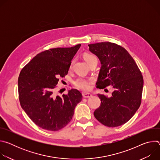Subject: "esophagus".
<instances>
[{"label":"esophagus","instance_id":"1","mask_svg":"<svg viewBox=\"0 0 160 160\" xmlns=\"http://www.w3.org/2000/svg\"><path fill=\"white\" fill-rule=\"evenodd\" d=\"M83 97L85 98H91V97H92V94H90V93L87 92V93H84V94H83Z\"/></svg>","mask_w":160,"mask_h":160}]
</instances>
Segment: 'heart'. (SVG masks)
<instances>
[{
    "label": "heart",
    "instance_id": "heart-1",
    "mask_svg": "<svg viewBox=\"0 0 160 160\" xmlns=\"http://www.w3.org/2000/svg\"><path fill=\"white\" fill-rule=\"evenodd\" d=\"M83 58H84L85 60L86 61V62L88 64L89 62H90L96 59V58L95 56H94L93 55L89 54H85L84 56H83ZM73 63V61H72L71 62L70 66V68H72ZM92 82V79H87V78H85L80 77V78H78L75 81V85L77 87H78V88H80L81 90H88L90 89V84Z\"/></svg>",
    "mask_w": 160,
    "mask_h": 160
}]
</instances>
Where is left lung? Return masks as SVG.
Instances as JSON below:
<instances>
[{
	"label": "left lung",
	"instance_id": "obj_1",
	"mask_svg": "<svg viewBox=\"0 0 160 160\" xmlns=\"http://www.w3.org/2000/svg\"><path fill=\"white\" fill-rule=\"evenodd\" d=\"M88 45L101 64L97 87L111 85L115 89L109 98L98 94L101 103L94 115L105 126L122 125L140 107L144 84L142 73L132 57L120 45L109 42Z\"/></svg>",
	"mask_w": 160,
	"mask_h": 160
}]
</instances>
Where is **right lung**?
Masks as SVG:
<instances>
[{"instance_id":"right-lung-1","label":"right lung","mask_w":160,"mask_h":160,"mask_svg":"<svg viewBox=\"0 0 160 160\" xmlns=\"http://www.w3.org/2000/svg\"><path fill=\"white\" fill-rule=\"evenodd\" d=\"M81 46L54 48L37 54L22 69L18 78L21 108L39 127L57 131L68 124L82 94L73 88L68 94L56 96L59 77L68 74L74 56Z\"/></svg>"}]
</instances>
